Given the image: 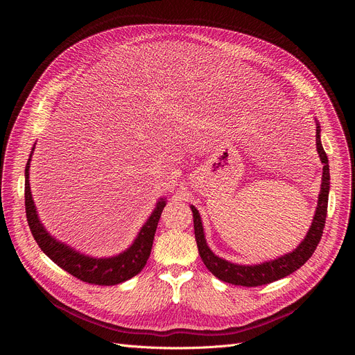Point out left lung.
<instances>
[{"label":"left lung","mask_w":355,"mask_h":355,"mask_svg":"<svg viewBox=\"0 0 355 355\" xmlns=\"http://www.w3.org/2000/svg\"><path fill=\"white\" fill-rule=\"evenodd\" d=\"M320 134H321V128H320V123H316V151H318L320 158L324 164L318 207H316L315 217L312 220V226L306 237L292 253L275 259L272 262L254 265V266H240V265L226 262V260L217 257L209 249L206 239H204L200 214L197 209L191 206L193 218H194V234H196L200 257L204 262V265H206V268L216 277H218L220 281L232 284V285H239V286H262L293 273L302 265H305L309 260V257L313 254L324 233L327 209H328V194H329V165H328V157L321 144Z\"/></svg>","instance_id":"1"}]
</instances>
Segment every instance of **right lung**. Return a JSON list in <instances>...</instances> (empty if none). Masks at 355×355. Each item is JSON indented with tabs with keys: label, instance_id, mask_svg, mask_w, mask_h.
<instances>
[{
	"label": "right lung",
	"instance_id": "right-lung-1",
	"mask_svg": "<svg viewBox=\"0 0 355 355\" xmlns=\"http://www.w3.org/2000/svg\"><path fill=\"white\" fill-rule=\"evenodd\" d=\"M28 168H30V158L26 165V187H24L27 221H28L31 234L37 241V245H39V248L53 260L55 265L60 266L62 269H64L66 272H69L70 275L80 279V281L86 284L99 285V286H110V285L122 284L128 281V279L138 275L144 269L149 254H151L155 230L158 226L161 213L165 207L164 200L157 202V207L153 211L151 217L148 218V221L141 229L137 240L134 241V245L130 246L126 252L109 259H93V257L83 256L78 252H74L69 246L55 241V239H53L42 226L39 217H37L34 202L31 198L30 184H28Z\"/></svg>",
	"mask_w": 355,
	"mask_h": 355
}]
</instances>
